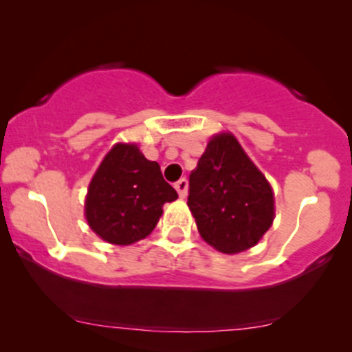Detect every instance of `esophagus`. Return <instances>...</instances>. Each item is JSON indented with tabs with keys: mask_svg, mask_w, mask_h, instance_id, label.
Here are the masks:
<instances>
[{
	"mask_svg": "<svg viewBox=\"0 0 352 352\" xmlns=\"http://www.w3.org/2000/svg\"><path fill=\"white\" fill-rule=\"evenodd\" d=\"M187 187H189V182H187V179H180L179 182H175V190L179 192L180 197L187 196Z\"/></svg>",
	"mask_w": 352,
	"mask_h": 352,
	"instance_id": "34e87169",
	"label": "esophagus"
}]
</instances>
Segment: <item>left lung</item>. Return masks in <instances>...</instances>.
<instances>
[{
  "label": "left lung",
  "instance_id": "left-lung-1",
  "mask_svg": "<svg viewBox=\"0 0 352 352\" xmlns=\"http://www.w3.org/2000/svg\"><path fill=\"white\" fill-rule=\"evenodd\" d=\"M187 206L202 239L223 254L254 247L274 219L271 186L232 134L208 143L189 177Z\"/></svg>",
  "mask_w": 352,
  "mask_h": 352
}]
</instances>
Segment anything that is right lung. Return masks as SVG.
<instances>
[{"instance_id": "right-lung-1", "label": "right lung", "mask_w": 352, "mask_h": 352, "mask_svg": "<svg viewBox=\"0 0 352 352\" xmlns=\"http://www.w3.org/2000/svg\"><path fill=\"white\" fill-rule=\"evenodd\" d=\"M179 197L136 144H116L88 189L85 214L105 242L131 245L153 232L163 204Z\"/></svg>"}]
</instances>
